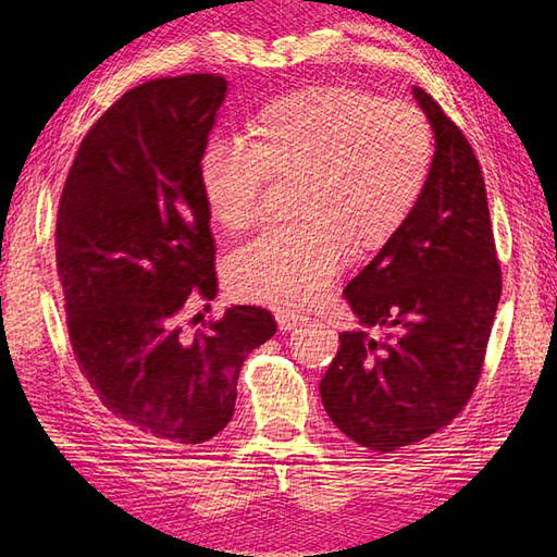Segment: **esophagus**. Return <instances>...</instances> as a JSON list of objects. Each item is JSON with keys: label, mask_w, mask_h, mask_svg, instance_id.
<instances>
[{"label": "esophagus", "mask_w": 557, "mask_h": 557, "mask_svg": "<svg viewBox=\"0 0 557 557\" xmlns=\"http://www.w3.org/2000/svg\"><path fill=\"white\" fill-rule=\"evenodd\" d=\"M275 321H277L280 330H285V333H287V330L297 327V325L304 321V318H301V315H294V313H285V311H282V313H277V315H275Z\"/></svg>", "instance_id": "esophagus-1"}]
</instances>
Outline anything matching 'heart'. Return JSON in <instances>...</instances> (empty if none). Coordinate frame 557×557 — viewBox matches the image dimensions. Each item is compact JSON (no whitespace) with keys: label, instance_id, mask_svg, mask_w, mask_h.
<instances>
[{"label":"heart","instance_id":"heart-1","mask_svg":"<svg viewBox=\"0 0 557 557\" xmlns=\"http://www.w3.org/2000/svg\"><path fill=\"white\" fill-rule=\"evenodd\" d=\"M244 144L208 140L198 182L212 222L251 230L265 186H297L292 232H270L227 263L234 297L301 309L345 263L369 258L405 227L429 186L433 128L417 104L357 86H315L270 100Z\"/></svg>","mask_w":557,"mask_h":557}]
</instances>
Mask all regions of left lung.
<instances>
[{"mask_svg": "<svg viewBox=\"0 0 557 557\" xmlns=\"http://www.w3.org/2000/svg\"><path fill=\"white\" fill-rule=\"evenodd\" d=\"M435 134L417 210L354 277L345 299L363 330L339 335L321 381L337 429L377 455L453 423L486 361L503 272L474 148L429 92L413 88ZM386 333L371 338L368 330Z\"/></svg>", "mask_w": 557, "mask_h": 557, "instance_id": "left-lung-1", "label": "left lung"}]
</instances>
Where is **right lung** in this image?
<instances>
[{
	"instance_id": "add662e5",
	"label": "right lung",
	"mask_w": 557,
	"mask_h": 557,
	"mask_svg": "<svg viewBox=\"0 0 557 557\" xmlns=\"http://www.w3.org/2000/svg\"><path fill=\"white\" fill-rule=\"evenodd\" d=\"M224 92L218 74L124 92L83 136L57 210L78 369L112 417L162 445L218 435L232 421L244 359L277 333L258 306L184 327V313L218 292L198 160Z\"/></svg>"
}]
</instances>
